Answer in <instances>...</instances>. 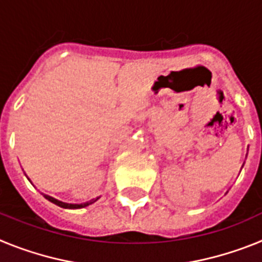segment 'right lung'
Wrapping results in <instances>:
<instances>
[{
    "label": "right lung",
    "mask_w": 262,
    "mask_h": 262,
    "mask_svg": "<svg viewBox=\"0 0 262 262\" xmlns=\"http://www.w3.org/2000/svg\"><path fill=\"white\" fill-rule=\"evenodd\" d=\"M45 196H46V200H48L50 202L55 203V205L60 206V207H62V209H82V207H85V206H89L90 203L96 202V201L98 200V198H97V200L90 201V202H86V203H81V205H72V203H64V202H61V201L55 200V198H52V196H50V195H45Z\"/></svg>",
    "instance_id": "add662e5"
}]
</instances>
